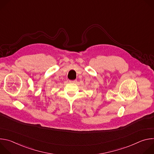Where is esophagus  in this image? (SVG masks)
<instances>
[{
    "mask_svg": "<svg viewBox=\"0 0 154 154\" xmlns=\"http://www.w3.org/2000/svg\"><path fill=\"white\" fill-rule=\"evenodd\" d=\"M77 81L75 80H69V83H75Z\"/></svg>",
    "mask_w": 154,
    "mask_h": 154,
    "instance_id": "esophagus-1",
    "label": "esophagus"
}]
</instances>
